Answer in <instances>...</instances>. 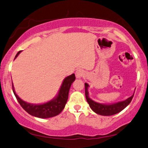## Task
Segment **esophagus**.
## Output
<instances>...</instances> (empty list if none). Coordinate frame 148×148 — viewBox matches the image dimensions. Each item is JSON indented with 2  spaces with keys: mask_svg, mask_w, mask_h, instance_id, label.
<instances>
[{
  "mask_svg": "<svg viewBox=\"0 0 148 148\" xmlns=\"http://www.w3.org/2000/svg\"><path fill=\"white\" fill-rule=\"evenodd\" d=\"M84 75H85V73H84V71L82 69L77 70L75 72V77H76V78H77V79L82 78V77L84 76Z\"/></svg>",
  "mask_w": 148,
  "mask_h": 148,
  "instance_id": "esophagus-1",
  "label": "esophagus"
}]
</instances>
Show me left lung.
I'll use <instances>...</instances> for the list:
<instances>
[{"label": "left lung", "instance_id": "1", "mask_svg": "<svg viewBox=\"0 0 148 148\" xmlns=\"http://www.w3.org/2000/svg\"><path fill=\"white\" fill-rule=\"evenodd\" d=\"M88 87H89V85L87 83H85V95L87 102L94 112L101 116H112V115L120 112L129 105L134 96L133 94L131 97L123 101H120V102L112 103V104H103V103L95 102L89 97Z\"/></svg>", "mask_w": 148, "mask_h": 148}]
</instances>
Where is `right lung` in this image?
I'll use <instances>...</instances> for the list:
<instances>
[{"mask_svg":"<svg viewBox=\"0 0 148 148\" xmlns=\"http://www.w3.org/2000/svg\"><path fill=\"white\" fill-rule=\"evenodd\" d=\"M21 51H18L15 56V59L18 57ZM75 76L74 73L65 77L63 80L58 95L51 101L45 103H42V104H32V103L23 101L15 93L13 84L12 89L19 103L26 112L36 118H49L60 114L63 109L64 108L67 100H68L69 92L71 86L75 81Z\"/></svg>","mask_w":148,"mask_h":148,"instance_id":"1","label":"right lung"}]
</instances>
